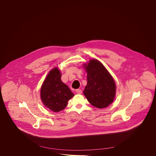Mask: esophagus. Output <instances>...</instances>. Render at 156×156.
Returning <instances> with one entry per match:
<instances>
[{
  "mask_svg": "<svg viewBox=\"0 0 156 156\" xmlns=\"http://www.w3.org/2000/svg\"><path fill=\"white\" fill-rule=\"evenodd\" d=\"M76 92L78 94H82V90L81 89H76Z\"/></svg>",
  "mask_w": 156,
  "mask_h": 156,
  "instance_id": "34e87169",
  "label": "esophagus"
}]
</instances>
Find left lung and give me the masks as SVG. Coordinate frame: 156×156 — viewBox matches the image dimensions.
<instances>
[{"label": "left lung", "mask_w": 156, "mask_h": 156, "mask_svg": "<svg viewBox=\"0 0 156 156\" xmlns=\"http://www.w3.org/2000/svg\"><path fill=\"white\" fill-rule=\"evenodd\" d=\"M87 72V83L83 94L92 105L102 109L113 103L116 85L112 75L98 60H90L83 64Z\"/></svg>", "instance_id": "obj_1"}]
</instances>
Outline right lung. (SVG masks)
Instances as JSON below:
<instances>
[{
	"instance_id": "right-lung-1",
	"label": "right lung",
	"mask_w": 156,
	"mask_h": 156,
	"mask_svg": "<svg viewBox=\"0 0 156 156\" xmlns=\"http://www.w3.org/2000/svg\"><path fill=\"white\" fill-rule=\"evenodd\" d=\"M61 77L60 70L55 67L47 75L41 89L42 103L54 112L64 109L68 101L74 96L69 87L62 82Z\"/></svg>"
}]
</instances>
